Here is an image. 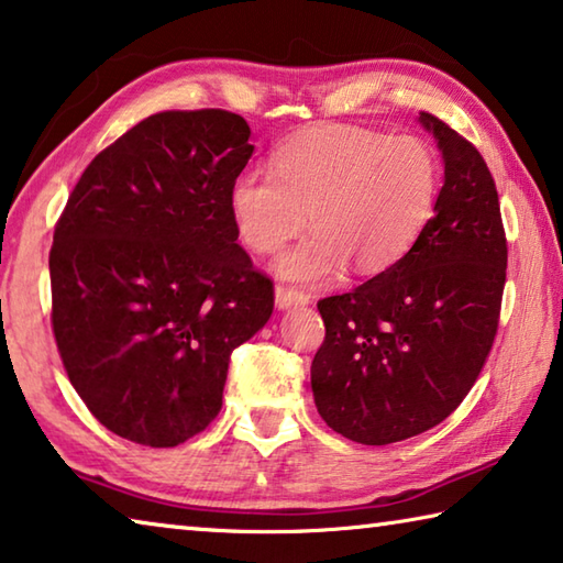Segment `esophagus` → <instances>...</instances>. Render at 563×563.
Returning a JSON list of instances; mask_svg holds the SVG:
<instances>
[{
  "mask_svg": "<svg viewBox=\"0 0 563 563\" xmlns=\"http://www.w3.org/2000/svg\"><path fill=\"white\" fill-rule=\"evenodd\" d=\"M308 302H310V295H305L298 288H285V285H278V288H275V305H278L280 310L298 308V305H308Z\"/></svg>",
  "mask_w": 563,
  "mask_h": 563,
  "instance_id": "esophagus-1",
  "label": "esophagus"
}]
</instances>
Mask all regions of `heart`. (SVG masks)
Returning a JSON list of instances; mask_svg holds the SVG:
<instances>
[{
  "label": "heart",
  "instance_id": "b5f03b06",
  "mask_svg": "<svg viewBox=\"0 0 563 563\" xmlns=\"http://www.w3.org/2000/svg\"><path fill=\"white\" fill-rule=\"evenodd\" d=\"M442 164L424 139L325 126L298 133L275 151L273 170L245 168L228 206L245 247L268 255L316 228L283 253L275 271L298 283H322L345 263L375 275L402 258L434 213Z\"/></svg>",
  "mask_w": 563,
  "mask_h": 563
}]
</instances>
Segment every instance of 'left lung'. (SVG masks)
I'll return each mask as SVG.
<instances>
[{
	"label": "left lung",
	"mask_w": 563,
	"mask_h": 563,
	"mask_svg": "<svg viewBox=\"0 0 563 563\" xmlns=\"http://www.w3.org/2000/svg\"><path fill=\"white\" fill-rule=\"evenodd\" d=\"M444 161L422 235L393 268L318 302L325 322L310 367L320 417L360 444H393L450 417L479 377L499 325L507 238L479 151L419 113Z\"/></svg>",
	"instance_id": "left-lung-1"
}]
</instances>
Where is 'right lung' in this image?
I'll list each match as a JSON object with an SVG mask.
<instances>
[{
  "label": "right lung",
  "instance_id": "obj_1",
  "mask_svg": "<svg viewBox=\"0 0 563 563\" xmlns=\"http://www.w3.org/2000/svg\"><path fill=\"white\" fill-rule=\"evenodd\" d=\"M247 139L231 111L154 113L91 161L56 223V347L123 440L176 446L203 432L231 352L271 318L273 283L235 243L228 206Z\"/></svg>",
  "mask_w": 563,
  "mask_h": 563
}]
</instances>
